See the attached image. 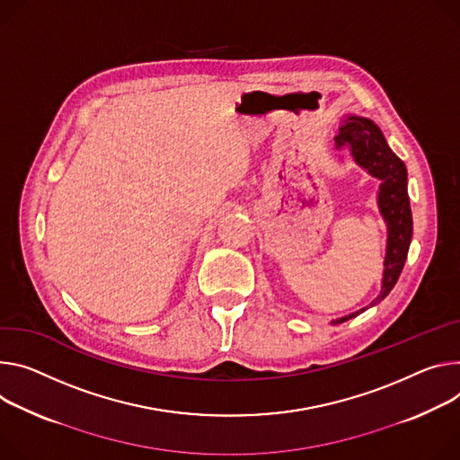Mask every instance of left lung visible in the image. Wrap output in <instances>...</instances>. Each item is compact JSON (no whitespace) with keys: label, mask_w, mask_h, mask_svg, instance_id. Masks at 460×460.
<instances>
[{"label":"left lung","mask_w":460,"mask_h":460,"mask_svg":"<svg viewBox=\"0 0 460 460\" xmlns=\"http://www.w3.org/2000/svg\"><path fill=\"white\" fill-rule=\"evenodd\" d=\"M336 148L340 152H350L354 159L367 169L374 178L382 180L378 192L380 211L387 222V255L384 270L382 294L372 301L370 306L384 301L394 288L409 252L412 236V218L407 194V171L403 161L387 146L382 130L370 119L350 115L343 120V127L336 137ZM345 315L333 323H345L358 314Z\"/></svg>","instance_id":"obj_1"}]
</instances>
